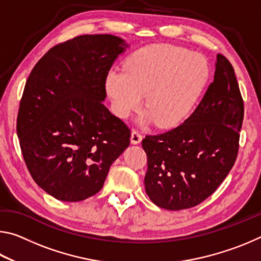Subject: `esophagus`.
Listing matches in <instances>:
<instances>
[{"instance_id": "obj_1", "label": "esophagus", "mask_w": 261, "mask_h": 261, "mask_svg": "<svg viewBox=\"0 0 261 261\" xmlns=\"http://www.w3.org/2000/svg\"><path fill=\"white\" fill-rule=\"evenodd\" d=\"M141 139H143V136H141L140 132L134 130L131 132V144H139Z\"/></svg>"}]
</instances>
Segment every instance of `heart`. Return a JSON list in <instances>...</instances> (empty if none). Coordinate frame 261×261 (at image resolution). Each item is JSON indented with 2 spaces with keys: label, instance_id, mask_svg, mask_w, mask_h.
<instances>
[{
  "label": "heart",
  "instance_id": "b5f03b06",
  "mask_svg": "<svg viewBox=\"0 0 261 261\" xmlns=\"http://www.w3.org/2000/svg\"><path fill=\"white\" fill-rule=\"evenodd\" d=\"M204 57L171 45L144 47L127 59L124 69H112L106 91L114 113L127 117L143 102L147 110L138 122L154 120L161 127L175 126L191 113L208 79Z\"/></svg>",
  "mask_w": 261,
  "mask_h": 261
}]
</instances>
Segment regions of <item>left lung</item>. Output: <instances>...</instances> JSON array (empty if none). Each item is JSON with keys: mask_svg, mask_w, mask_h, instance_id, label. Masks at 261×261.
Instances as JSON below:
<instances>
[{"mask_svg": "<svg viewBox=\"0 0 261 261\" xmlns=\"http://www.w3.org/2000/svg\"><path fill=\"white\" fill-rule=\"evenodd\" d=\"M244 105L230 62L216 55L214 81L183 124L141 141L145 190L169 211L193 207L213 193L235 163Z\"/></svg>", "mask_w": 261, "mask_h": 261, "instance_id": "left-lung-1", "label": "left lung"}]
</instances>
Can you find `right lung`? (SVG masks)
<instances>
[{
	"label": "right lung",
	"instance_id": "1",
	"mask_svg": "<svg viewBox=\"0 0 261 261\" xmlns=\"http://www.w3.org/2000/svg\"><path fill=\"white\" fill-rule=\"evenodd\" d=\"M129 47L116 35H81L53 47L30 73L17 135L32 178L56 199L94 196L129 147V127L103 105L106 76Z\"/></svg>",
	"mask_w": 261,
	"mask_h": 261
}]
</instances>
